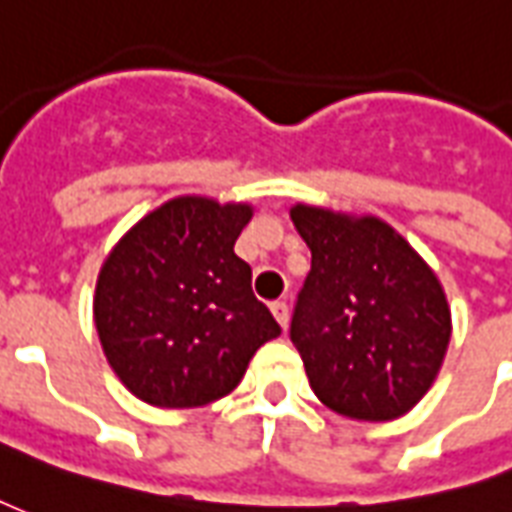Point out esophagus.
<instances>
[{"instance_id":"34e87169","label":"esophagus","mask_w":512,"mask_h":512,"mask_svg":"<svg viewBox=\"0 0 512 512\" xmlns=\"http://www.w3.org/2000/svg\"><path fill=\"white\" fill-rule=\"evenodd\" d=\"M271 312H274L276 323L282 325V328H287V323H290V306H287L285 301H274V304H271Z\"/></svg>"}]
</instances>
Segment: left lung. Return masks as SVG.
Listing matches in <instances>:
<instances>
[{
	"label": "left lung",
	"mask_w": 512,
	"mask_h": 512,
	"mask_svg": "<svg viewBox=\"0 0 512 512\" xmlns=\"http://www.w3.org/2000/svg\"><path fill=\"white\" fill-rule=\"evenodd\" d=\"M312 249L290 339L317 399L355 420L410 412L437 377L450 309L437 276L382 219L295 206Z\"/></svg>",
	"instance_id": "obj_1"
}]
</instances>
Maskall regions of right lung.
I'll list each match as a JSON object with an SVG mask.
<instances>
[{
    "instance_id": "right-lung-1",
    "label": "right lung",
    "mask_w": 512,
    "mask_h": 512,
    "mask_svg": "<svg viewBox=\"0 0 512 512\" xmlns=\"http://www.w3.org/2000/svg\"><path fill=\"white\" fill-rule=\"evenodd\" d=\"M252 219L241 203L176 198L113 249L94 323L119 380L154 407H200L236 388L257 347L282 328L233 252Z\"/></svg>"
}]
</instances>
